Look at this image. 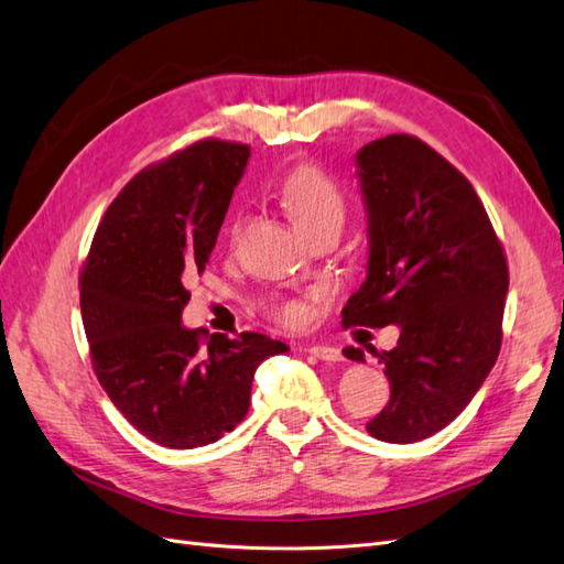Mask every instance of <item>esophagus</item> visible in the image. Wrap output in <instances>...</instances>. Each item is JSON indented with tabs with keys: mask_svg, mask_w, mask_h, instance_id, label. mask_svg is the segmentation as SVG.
<instances>
[{
	"mask_svg": "<svg viewBox=\"0 0 564 564\" xmlns=\"http://www.w3.org/2000/svg\"><path fill=\"white\" fill-rule=\"evenodd\" d=\"M308 354H313L315 359L321 361H341V351L337 347H327V345H313L308 349Z\"/></svg>",
	"mask_w": 564,
	"mask_h": 564,
	"instance_id": "1",
	"label": "esophagus"
}]
</instances>
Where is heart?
<instances>
[{
  "label": "heart",
  "instance_id": "heart-1",
  "mask_svg": "<svg viewBox=\"0 0 564 564\" xmlns=\"http://www.w3.org/2000/svg\"><path fill=\"white\" fill-rule=\"evenodd\" d=\"M282 205L290 213L301 235L329 223H345V196L337 184L323 170L313 164H301L282 184ZM237 235L239 225L231 229ZM274 315L284 323H301L306 318V308L299 301H282L274 306Z\"/></svg>",
  "mask_w": 564,
  "mask_h": 564
}]
</instances>
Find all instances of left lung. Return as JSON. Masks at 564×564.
I'll return each instance as SVG.
<instances>
[{"label":"left lung","instance_id":"obj_1","mask_svg":"<svg viewBox=\"0 0 564 564\" xmlns=\"http://www.w3.org/2000/svg\"><path fill=\"white\" fill-rule=\"evenodd\" d=\"M356 176L368 260L341 323L400 329L394 349L376 351L390 402L366 429L409 445L455 421L496 366L510 274L474 186L423 141L392 133L364 145ZM345 356L366 361L354 347Z\"/></svg>","mask_w":564,"mask_h":564}]
</instances>
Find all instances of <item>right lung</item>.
<instances>
[{
  "label": "right lung",
  "mask_w": 564,
  "mask_h": 564,
  "mask_svg": "<svg viewBox=\"0 0 564 564\" xmlns=\"http://www.w3.org/2000/svg\"><path fill=\"white\" fill-rule=\"evenodd\" d=\"M251 148L200 141L135 174L109 205L80 272L93 368L135 431L162 447L215 443L246 416L256 368L284 341L182 323L186 280L203 272Z\"/></svg>",
  "instance_id": "right-lung-1"
}]
</instances>
